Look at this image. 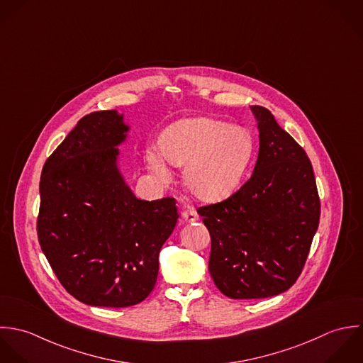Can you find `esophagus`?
I'll list each match as a JSON object with an SVG mask.
<instances>
[{
    "label": "esophagus",
    "instance_id": "1",
    "mask_svg": "<svg viewBox=\"0 0 363 363\" xmlns=\"http://www.w3.org/2000/svg\"><path fill=\"white\" fill-rule=\"evenodd\" d=\"M181 218L182 220L185 221V223H194V221H196L199 216H198V213L194 211V209H185V211H182V213H181Z\"/></svg>",
    "mask_w": 363,
    "mask_h": 363
}]
</instances>
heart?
Wrapping results in <instances>:
<instances>
[{"label": "heart", "mask_w": 363, "mask_h": 363, "mask_svg": "<svg viewBox=\"0 0 363 363\" xmlns=\"http://www.w3.org/2000/svg\"><path fill=\"white\" fill-rule=\"evenodd\" d=\"M247 129L211 118L182 119L169 126L160 151H148L152 175L169 179L167 164L184 168V185L198 201L213 203L228 198L238 186L252 155ZM163 157H161L160 155Z\"/></svg>", "instance_id": "obj_1"}]
</instances>
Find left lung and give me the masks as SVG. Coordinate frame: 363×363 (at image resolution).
I'll list each match as a JSON object with an SVG mask.
<instances>
[{"mask_svg": "<svg viewBox=\"0 0 363 363\" xmlns=\"http://www.w3.org/2000/svg\"><path fill=\"white\" fill-rule=\"evenodd\" d=\"M251 178L225 201L203 206L212 238L209 272L230 298H264L289 289L306 264L320 221V198L306 151L264 106Z\"/></svg>", "mask_w": 363, "mask_h": 363, "instance_id": "1", "label": "left lung"}]
</instances>
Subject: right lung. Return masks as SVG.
<instances>
[{"label":"right lung","instance_id":"add662e5","mask_svg":"<svg viewBox=\"0 0 363 363\" xmlns=\"http://www.w3.org/2000/svg\"><path fill=\"white\" fill-rule=\"evenodd\" d=\"M129 129L118 111L92 112L42 169L39 244L65 289L89 306L143 301L179 218L174 198L142 201L125 182L118 145Z\"/></svg>","mask_w":363,"mask_h":363}]
</instances>
